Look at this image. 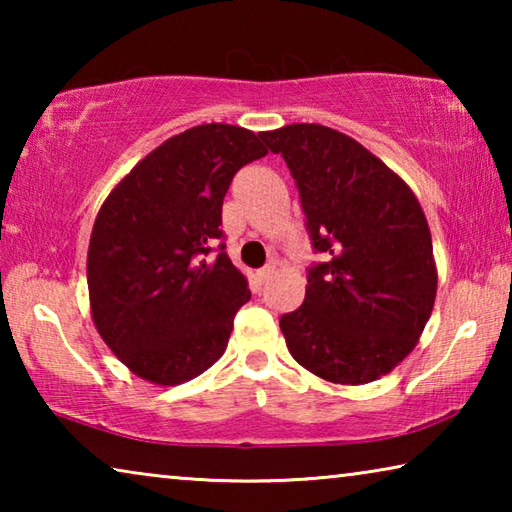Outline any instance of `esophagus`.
I'll list each match as a JSON object with an SVG mask.
<instances>
[{"instance_id": "obj_1", "label": "esophagus", "mask_w": 512, "mask_h": 512, "mask_svg": "<svg viewBox=\"0 0 512 512\" xmlns=\"http://www.w3.org/2000/svg\"><path fill=\"white\" fill-rule=\"evenodd\" d=\"M275 273V266L273 264H268V266H264V268H259V271H257V282L259 284H266L268 280H271V275Z\"/></svg>"}]
</instances>
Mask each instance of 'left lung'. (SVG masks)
Returning <instances> with one entry per match:
<instances>
[{
  "label": "left lung",
  "mask_w": 512,
  "mask_h": 512,
  "mask_svg": "<svg viewBox=\"0 0 512 512\" xmlns=\"http://www.w3.org/2000/svg\"><path fill=\"white\" fill-rule=\"evenodd\" d=\"M296 180L314 253L305 302L280 318L291 357L334 384H368L409 354L436 300L431 232L409 185L334 128L259 135Z\"/></svg>",
  "instance_id": "left-lung-1"
}]
</instances>
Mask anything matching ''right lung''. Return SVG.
I'll use <instances>...</instances> for the list:
<instances>
[{"instance_id": "right-lung-1", "label": "right lung", "mask_w": 512, "mask_h": 512, "mask_svg": "<svg viewBox=\"0 0 512 512\" xmlns=\"http://www.w3.org/2000/svg\"><path fill=\"white\" fill-rule=\"evenodd\" d=\"M266 153L246 128L194 126L137 162L101 205L88 250L92 318L137 377L183 384L228 348L250 291L225 255L221 207L235 173Z\"/></svg>"}]
</instances>
